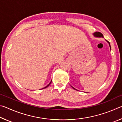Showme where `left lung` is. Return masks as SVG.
<instances>
[{
  "mask_svg": "<svg viewBox=\"0 0 122 122\" xmlns=\"http://www.w3.org/2000/svg\"><path fill=\"white\" fill-rule=\"evenodd\" d=\"M93 35H94L95 37H96V38H103V34H102V33H101L100 32H96L94 33H93ZM106 41H107V40H106ZM107 41V42H108V44H109V46H110V49H111V46H110V43H109V42H108V41ZM71 87L73 88L74 89L76 90V89H75V88H74V87H73V86H71Z\"/></svg>",
  "mask_w": 122,
  "mask_h": 122,
  "instance_id": "8db88e82",
  "label": "left lung"
}]
</instances>
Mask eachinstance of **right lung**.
I'll return each instance as SVG.
<instances>
[{"label": "right lung", "instance_id": "add662e5", "mask_svg": "<svg viewBox=\"0 0 122 122\" xmlns=\"http://www.w3.org/2000/svg\"><path fill=\"white\" fill-rule=\"evenodd\" d=\"M51 81H52V80H51V82H50V83H49L48 84V85H47V86H45V87H44V88H43L42 89H45V88H47V87H48V86H49V85H50V84H51Z\"/></svg>", "mask_w": 122, "mask_h": 122}]
</instances>
